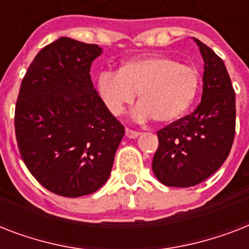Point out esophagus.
<instances>
[{
  "mask_svg": "<svg viewBox=\"0 0 249 249\" xmlns=\"http://www.w3.org/2000/svg\"><path fill=\"white\" fill-rule=\"evenodd\" d=\"M141 133L140 132H136V130H132V129L126 128L125 129V136L128 137V138H130V140H133V138H137V137L140 136Z\"/></svg>",
  "mask_w": 249,
  "mask_h": 249,
  "instance_id": "obj_1",
  "label": "esophagus"
}]
</instances>
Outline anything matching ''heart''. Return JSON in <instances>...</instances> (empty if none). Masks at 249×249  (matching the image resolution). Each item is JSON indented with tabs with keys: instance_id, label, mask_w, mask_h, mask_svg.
<instances>
[{
	"instance_id": "b5f03b06",
	"label": "heart",
	"mask_w": 249,
	"mask_h": 249,
	"mask_svg": "<svg viewBox=\"0 0 249 249\" xmlns=\"http://www.w3.org/2000/svg\"><path fill=\"white\" fill-rule=\"evenodd\" d=\"M199 88L195 68L166 55H147L129 59L117 71H105L97 79V91L109 112L120 115L136 101L138 120L168 124L177 120L193 103Z\"/></svg>"
}]
</instances>
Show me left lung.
Segmentation results:
<instances>
[{"label":"left lung","instance_id":"obj_1","mask_svg":"<svg viewBox=\"0 0 249 249\" xmlns=\"http://www.w3.org/2000/svg\"><path fill=\"white\" fill-rule=\"evenodd\" d=\"M204 60L203 94L191 115L158 132L152 170L163 185L191 187L212 176L228 159L235 136V93L224 62L194 38Z\"/></svg>","mask_w":249,"mask_h":249}]
</instances>
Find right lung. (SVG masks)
Returning a JSON list of instances; mask_svg holds the SVG:
<instances>
[{
  "mask_svg": "<svg viewBox=\"0 0 249 249\" xmlns=\"http://www.w3.org/2000/svg\"><path fill=\"white\" fill-rule=\"evenodd\" d=\"M101 54L98 45L60 37L37 54L21 81L15 107L19 152L33 177L60 196L101 189L124 137L90 77Z\"/></svg>",
  "mask_w": 249,
  "mask_h": 249,
  "instance_id": "right-lung-1",
  "label": "right lung"
}]
</instances>
